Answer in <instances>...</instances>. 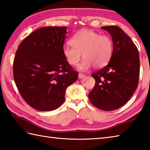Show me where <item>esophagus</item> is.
<instances>
[{
	"mask_svg": "<svg viewBox=\"0 0 150 150\" xmlns=\"http://www.w3.org/2000/svg\"><path fill=\"white\" fill-rule=\"evenodd\" d=\"M85 77V75L82 74V73H79V79H82Z\"/></svg>",
	"mask_w": 150,
	"mask_h": 150,
	"instance_id": "34e87169",
	"label": "esophagus"
}]
</instances>
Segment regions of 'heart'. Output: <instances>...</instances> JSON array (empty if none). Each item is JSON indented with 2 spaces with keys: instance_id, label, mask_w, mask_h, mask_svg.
I'll list each match as a JSON object with an SVG mask.
<instances>
[{
  "instance_id": "obj_1",
  "label": "heart",
  "mask_w": 150,
  "mask_h": 150,
  "mask_svg": "<svg viewBox=\"0 0 150 150\" xmlns=\"http://www.w3.org/2000/svg\"><path fill=\"white\" fill-rule=\"evenodd\" d=\"M71 46H64L62 53L69 65L77 66L81 59L84 60L79 66L81 70H87L91 67L101 68L108 64L112 57L113 44L111 38L106 35L88 29L76 33L70 40Z\"/></svg>"
}]
</instances>
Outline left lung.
Returning <instances> with one entry per match:
<instances>
[{"mask_svg":"<svg viewBox=\"0 0 150 150\" xmlns=\"http://www.w3.org/2000/svg\"><path fill=\"white\" fill-rule=\"evenodd\" d=\"M101 28L111 35L113 52L106 66L92 73L96 82L89 98L98 109L112 111L124 106L137 88L139 55L135 44L121 28L115 26Z\"/></svg>","mask_w":150,"mask_h":150,"instance_id":"obj_1","label":"left lung"}]
</instances>
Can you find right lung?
<instances>
[{
    "label": "right lung",
    "mask_w": 150,
    "mask_h": 150,
    "mask_svg": "<svg viewBox=\"0 0 150 150\" xmlns=\"http://www.w3.org/2000/svg\"><path fill=\"white\" fill-rule=\"evenodd\" d=\"M67 27L38 29L18 47L13 62L16 86L34 109L52 111L65 100L66 90L77 81L78 73L63 55Z\"/></svg>",
    "instance_id": "right-lung-1"
}]
</instances>
